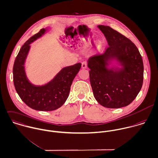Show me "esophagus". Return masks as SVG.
<instances>
[{
  "label": "esophagus",
  "mask_w": 158,
  "mask_h": 158,
  "mask_svg": "<svg viewBox=\"0 0 158 158\" xmlns=\"http://www.w3.org/2000/svg\"><path fill=\"white\" fill-rule=\"evenodd\" d=\"M81 68L82 69H86L87 68V62L84 61L81 64Z\"/></svg>",
  "instance_id": "esophagus-1"
}]
</instances>
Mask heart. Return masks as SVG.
<instances>
[{
	"instance_id": "b5f03b06",
	"label": "heart",
	"mask_w": 158,
	"mask_h": 158,
	"mask_svg": "<svg viewBox=\"0 0 158 158\" xmlns=\"http://www.w3.org/2000/svg\"><path fill=\"white\" fill-rule=\"evenodd\" d=\"M90 43H91V42L89 41V42H88V43L86 44V45H89V44H90ZM98 46H101V45H102L101 42H100V41H99V42H98Z\"/></svg>"
}]
</instances>
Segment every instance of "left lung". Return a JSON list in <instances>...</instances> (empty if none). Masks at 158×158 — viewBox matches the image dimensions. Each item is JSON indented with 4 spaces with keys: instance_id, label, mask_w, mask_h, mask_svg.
<instances>
[{
    "instance_id": "1",
    "label": "left lung",
    "mask_w": 158,
    "mask_h": 158,
    "mask_svg": "<svg viewBox=\"0 0 158 158\" xmlns=\"http://www.w3.org/2000/svg\"><path fill=\"white\" fill-rule=\"evenodd\" d=\"M108 41L102 54L88 60L90 83L99 104L109 108L129 105L139 93L143 80V64L135 44L109 26L99 25Z\"/></svg>"
}]
</instances>
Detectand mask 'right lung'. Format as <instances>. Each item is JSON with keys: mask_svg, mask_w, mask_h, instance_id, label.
<instances>
[{"mask_svg": "<svg viewBox=\"0 0 158 158\" xmlns=\"http://www.w3.org/2000/svg\"><path fill=\"white\" fill-rule=\"evenodd\" d=\"M51 27L43 28L31 37L21 47L13 68V83L21 100L30 108L39 111H53L60 108L69 97L73 80L81 64L63 67L48 83L37 85L28 78L26 72V60L31 44L46 34Z\"/></svg>", "mask_w": 158, "mask_h": 158, "instance_id": "right-lung-1", "label": "right lung"}]
</instances>
